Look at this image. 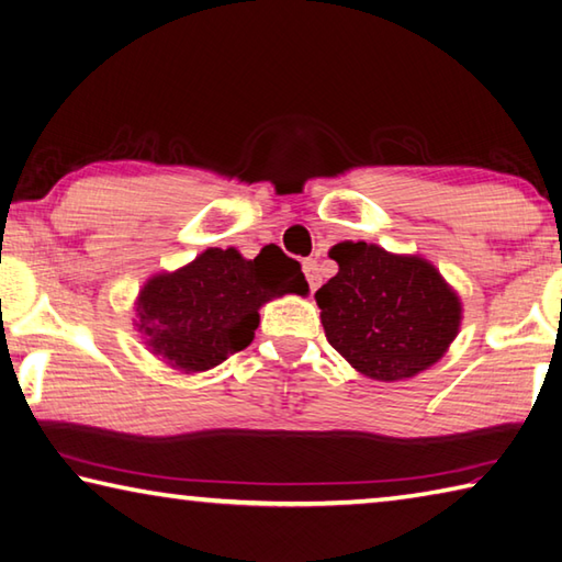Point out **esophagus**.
I'll list each match as a JSON object with an SVG mask.
<instances>
[{"mask_svg": "<svg viewBox=\"0 0 562 562\" xmlns=\"http://www.w3.org/2000/svg\"><path fill=\"white\" fill-rule=\"evenodd\" d=\"M302 270H304V278H307V282H310V288H312V292L319 288V282H322V274H319V265H316V260L314 258H307L302 262Z\"/></svg>", "mask_w": 562, "mask_h": 562, "instance_id": "obj_1", "label": "esophagus"}]
</instances>
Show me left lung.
Wrapping results in <instances>:
<instances>
[{"label":"left lung","mask_w":562,"mask_h":562,"mask_svg":"<svg viewBox=\"0 0 562 562\" xmlns=\"http://www.w3.org/2000/svg\"><path fill=\"white\" fill-rule=\"evenodd\" d=\"M339 272L316 290L324 334L356 371L403 381L450 349L462 302L420 255H393L373 243H336Z\"/></svg>","instance_id":"obj_1"}]
</instances>
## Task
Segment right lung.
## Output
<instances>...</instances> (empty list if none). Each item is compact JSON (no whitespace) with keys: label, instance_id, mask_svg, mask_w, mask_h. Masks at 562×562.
Wrapping results in <instances>:
<instances>
[{"label":"right lung","instance_id":"obj_1","mask_svg":"<svg viewBox=\"0 0 562 562\" xmlns=\"http://www.w3.org/2000/svg\"><path fill=\"white\" fill-rule=\"evenodd\" d=\"M288 292L307 294L310 284L300 262L278 246H265L255 260L236 248H209L183 268L145 282L135 326L171 369L209 371L246 349L262 304Z\"/></svg>","mask_w":562,"mask_h":562}]
</instances>
